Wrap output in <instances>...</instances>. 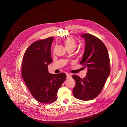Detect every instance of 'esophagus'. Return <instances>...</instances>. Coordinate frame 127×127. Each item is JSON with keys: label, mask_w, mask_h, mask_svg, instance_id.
<instances>
[{"label": "esophagus", "mask_w": 127, "mask_h": 127, "mask_svg": "<svg viewBox=\"0 0 127 127\" xmlns=\"http://www.w3.org/2000/svg\"><path fill=\"white\" fill-rule=\"evenodd\" d=\"M66 75H67V78H71V75L69 73H66Z\"/></svg>", "instance_id": "esophagus-1"}]
</instances>
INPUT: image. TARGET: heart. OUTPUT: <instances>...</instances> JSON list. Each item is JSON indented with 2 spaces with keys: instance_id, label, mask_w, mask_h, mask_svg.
<instances>
[{
  "instance_id": "b5f03b06",
  "label": "heart",
  "mask_w": 127,
  "mask_h": 127,
  "mask_svg": "<svg viewBox=\"0 0 127 127\" xmlns=\"http://www.w3.org/2000/svg\"><path fill=\"white\" fill-rule=\"evenodd\" d=\"M63 42L67 50L69 49L74 50L76 48V43L74 38L72 37H68L66 38L64 40Z\"/></svg>"
}]
</instances>
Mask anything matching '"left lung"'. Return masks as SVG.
I'll use <instances>...</instances> for the list:
<instances>
[{
	"instance_id": "obj_1",
	"label": "left lung",
	"mask_w": 127,
	"mask_h": 127,
	"mask_svg": "<svg viewBox=\"0 0 127 127\" xmlns=\"http://www.w3.org/2000/svg\"><path fill=\"white\" fill-rule=\"evenodd\" d=\"M81 36L84 38L85 48L80 64L87 67L88 71L83 78L72 76L76 83L72 93L76 98L88 101L95 98L103 88L110 73V58L100 39L89 33Z\"/></svg>"
}]
</instances>
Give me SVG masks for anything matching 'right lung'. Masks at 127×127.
I'll return each instance as SVG.
<instances>
[{"label":"right lung","instance_id":"add662e5","mask_svg":"<svg viewBox=\"0 0 127 127\" xmlns=\"http://www.w3.org/2000/svg\"><path fill=\"white\" fill-rule=\"evenodd\" d=\"M54 37L32 43L25 52L21 74L33 97L42 103H51L57 100V91L66 78L64 72L49 73L51 58V45Z\"/></svg>","mask_w":127,"mask_h":127}]
</instances>
